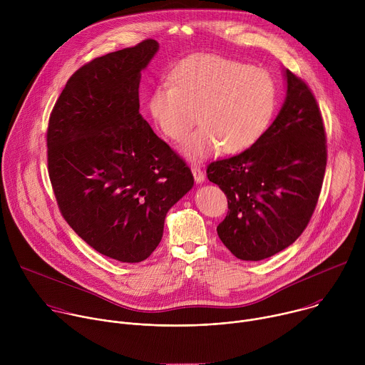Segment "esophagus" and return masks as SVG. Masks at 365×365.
I'll list each match as a JSON object with an SVG mask.
<instances>
[{
	"instance_id": "esophagus-1",
	"label": "esophagus",
	"mask_w": 365,
	"mask_h": 365,
	"mask_svg": "<svg viewBox=\"0 0 365 365\" xmlns=\"http://www.w3.org/2000/svg\"><path fill=\"white\" fill-rule=\"evenodd\" d=\"M192 175H193L196 183H202V182L205 180V173H203V170H202L200 168H197V166H192Z\"/></svg>"
}]
</instances>
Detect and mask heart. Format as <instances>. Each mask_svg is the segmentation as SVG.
I'll return each mask as SVG.
<instances>
[{
    "label": "heart",
    "instance_id": "heart-1",
    "mask_svg": "<svg viewBox=\"0 0 365 365\" xmlns=\"http://www.w3.org/2000/svg\"><path fill=\"white\" fill-rule=\"evenodd\" d=\"M277 107V83L266 69L217 55L185 61L172 79L153 88L148 111L160 131L183 140L187 159L211 158L220 148L240 153L255 144L269 128Z\"/></svg>",
    "mask_w": 365,
    "mask_h": 365
}]
</instances>
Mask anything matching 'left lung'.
Masks as SVG:
<instances>
[{
  "instance_id": "1",
  "label": "left lung",
  "mask_w": 365,
  "mask_h": 365,
  "mask_svg": "<svg viewBox=\"0 0 365 365\" xmlns=\"http://www.w3.org/2000/svg\"><path fill=\"white\" fill-rule=\"evenodd\" d=\"M287 93L273 124L232 158L212 162L207 179L228 199L217 227L240 259L258 262L293 244L317 207L327 169V134L310 88L284 71Z\"/></svg>"
}]
</instances>
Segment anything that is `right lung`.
Here are the masks:
<instances>
[{
	"instance_id": "add662e5",
	"label": "right lung",
	"mask_w": 365,
	"mask_h": 365,
	"mask_svg": "<svg viewBox=\"0 0 365 365\" xmlns=\"http://www.w3.org/2000/svg\"><path fill=\"white\" fill-rule=\"evenodd\" d=\"M147 38L79 68L47 127V168L59 210L93 250L140 263L159 245L170 207L193 186L185 160L140 114Z\"/></svg>"
}]
</instances>
